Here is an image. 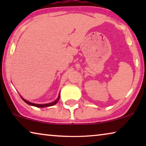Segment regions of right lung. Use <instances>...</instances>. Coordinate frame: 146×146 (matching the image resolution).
I'll return each instance as SVG.
<instances>
[{
    "label": "right lung",
    "mask_w": 146,
    "mask_h": 146,
    "mask_svg": "<svg viewBox=\"0 0 146 146\" xmlns=\"http://www.w3.org/2000/svg\"><path fill=\"white\" fill-rule=\"evenodd\" d=\"M60 93H59V95H58V97L57 98V99L54 100L52 102H50V103H48V104H35V103H32L31 102H29L27 100H26L25 99H24L23 97L21 96V98L23 99V100L24 102H25L27 104H29L30 106H35V107H37V108H44V107H48V106H54L58 102L59 99H60Z\"/></svg>",
    "instance_id": "right-lung-1"
}]
</instances>
